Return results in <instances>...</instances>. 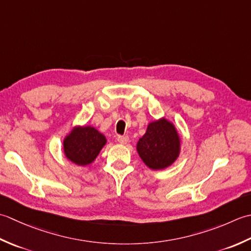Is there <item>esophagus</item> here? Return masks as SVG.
Segmentation results:
<instances>
[{
	"instance_id": "obj_1",
	"label": "esophagus",
	"mask_w": 251,
	"mask_h": 251,
	"mask_svg": "<svg viewBox=\"0 0 251 251\" xmlns=\"http://www.w3.org/2000/svg\"><path fill=\"white\" fill-rule=\"evenodd\" d=\"M117 141H118V143H120V144H122V145H125V144H126L127 142H129V136L127 135H119L118 137H117Z\"/></svg>"
}]
</instances>
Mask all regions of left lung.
Listing matches in <instances>:
<instances>
[{
  "label": "left lung",
  "instance_id": "obj_1",
  "mask_svg": "<svg viewBox=\"0 0 251 251\" xmlns=\"http://www.w3.org/2000/svg\"><path fill=\"white\" fill-rule=\"evenodd\" d=\"M180 150L181 140L176 126L165 118L151 122L136 145L142 160L152 170L171 166L180 155Z\"/></svg>",
  "mask_w": 251,
  "mask_h": 251
}]
</instances>
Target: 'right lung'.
<instances>
[{
	"label": "right lung",
	"mask_w": 251,
	"mask_h": 251,
	"mask_svg": "<svg viewBox=\"0 0 251 251\" xmlns=\"http://www.w3.org/2000/svg\"><path fill=\"white\" fill-rule=\"evenodd\" d=\"M107 140L90 126H75L64 139V152L68 160L78 166H88L95 160Z\"/></svg>",
	"instance_id": "right-lung-1"
}]
</instances>
